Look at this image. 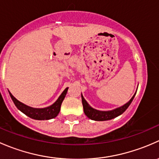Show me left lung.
Masks as SVG:
<instances>
[{"mask_svg": "<svg viewBox=\"0 0 159 159\" xmlns=\"http://www.w3.org/2000/svg\"><path fill=\"white\" fill-rule=\"evenodd\" d=\"M135 94L133 95V97L131 98V100H130L128 103H126L125 105L120 107V108H116V109L115 110L108 111H98L92 108L89 104L87 103V102L84 100L82 94H81V99H82V105L83 108H84V114L87 115L88 118H89L91 120H94V121H108V120H111L112 119V118H116L118 115H121V114L124 113V112L125 111V110L127 109V108H129V105H131V102H132L134 96H135Z\"/></svg>", "mask_w": 159, "mask_h": 159, "instance_id": "left-lung-1", "label": "left lung"}]
</instances>
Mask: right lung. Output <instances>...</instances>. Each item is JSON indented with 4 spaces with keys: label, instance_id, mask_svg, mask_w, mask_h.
Segmentation results:
<instances>
[{
    "label": "right lung",
    "instance_id": "add662e5",
    "mask_svg": "<svg viewBox=\"0 0 159 159\" xmlns=\"http://www.w3.org/2000/svg\"><path fill=\"white\" fill-rule=\"evenodd\" d=\"M68 89V88L65 89V91H64L63 92H62V94L60 95V97L58 98V99H57L52 105L44 108H30V107L27 106V105H24L23 103H21V102H20L19 101H17V99L11 94L10 91H9V94H10L11 99H12V101L14 102L15 106L17 107L20 111H22L24 114L28 115V117H30V118L35 120H48L51 119V118H55V117L58 115L61 109V105L63 100L65 99V95H66Z\"/></svg>",
    "mask_w": 159,
    "mask_h": 159
}]
</instances>
